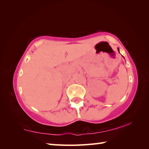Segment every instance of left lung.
Masks as SVG:
<instances>
[{"instance_id": "8db88e82", "label": "left lung", "mask_w": 149, "mask_h": 149, "mask_svg": "<svg viewBox=\"0 0 149 149\" xmlns=\"http://www.w3.org/2000/svg\"><path fill=\"white\" fill-rule=\"evenodd\" d=\"M118 51H119V49H118Z\"/></svg>"}]
</instances>
